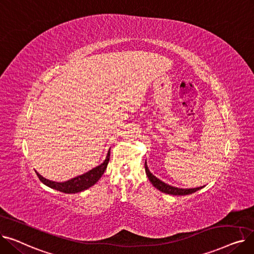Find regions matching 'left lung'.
<instances>
[{"label":"left lung","instance_id":"left-lung-1","mask_svg":"<svg viewBox=\"0 0 254 254\" xmlns=\"http://www.w3.org/2000/svg\"><path fill=\"white\" fill-rule=\"evenodd\" d=\"M145 172H146V175H147L149 181L152 183L154 188L164 193L173 194V195H186V194L193 193L201 189H203V186H199V188H195V189H178V188H175V186L169 185V184L163 182L162 180H159L152 174L147 167V164H146V161H145Z\"/></svg>","mask_w":254,"mask_h":254}]
</instances>
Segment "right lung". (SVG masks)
Here are the masks:
<instances>
[{"mask_svg":"<svg viewBox=\"0 0 254 254\" xmlns=\"http://www.w3.org/2000/svg\"><path fill=\"white\" fill-rule=\"evenodd\" d=\"M109 159H110V149L108 153H107L105 161L101 165L89 170L88 172L84 173L82 175L76 176L64 182H56V181L48 180L40 175L37 171L35 172L37 176L39 177L40 181H41L43 184H45L46 186H48V188L64 192V193H77L89 189L90 186L95 185L99 181V179L102 177L104 172L106 171L107 166H108Z\"/></svg>","mask_w":254,"mask_h":254,"instance_id":"add662e5","label":"right lung"}]
</instances>
